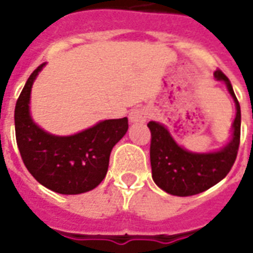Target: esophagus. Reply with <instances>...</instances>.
<instances>
[{
    "mask_svg": "<svg viewBox=\"0 0 253 253\" xmlns=\"http://www.w3.org/2000/svg\"><path fill=\"white\" fill-rule=\"evenodd\" d=\"M150 117V111L146 107H138V109H134L131 110L130 113V121L131 122H146L147 119Z\"/></svg>",
    "mask_w": 253,
    "mask_h": 253,
    "instance_id": "34e87169",
    "label": "esophagus"
}]
</instances>
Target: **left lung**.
<instances>
[{"instance_id": "8db88e82", "label": "left lung", "mask_w": 253, "mask_h": 253, "mask_svg": "<svg viewBox=\"0 0 253 253\" xmlns=\"http://www.w3.org/2000/svg\"><path fill=\"white\" fill-rule=\"evenodd\" d=\"M218 80L226 83L236 103L232 140L223 150L214 154H192L177 146L166 127L148 122L151 131L150 158L152 178L159 188L169 194L189 197L208 190L227 176L238 156L240 144V105L231 81L220 69L215 71Z\"/></svg>"}]
</instances>
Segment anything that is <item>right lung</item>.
<instances>
[{"instance_id": "1", "label": "right lung", "mask_w": 253, "mask_h": 253, "mask_svg": "<svg viewBox=\"0 0 253 253\" xmlns=\"http://www.w3.org/2000/svg\"><path fill=\"white\" fill-rule=\"evenodd\" d=\"M31 75L18 97L14 122L21 158L33 177L60 194H80L105 178L113 147L128 128V119H109L72 136L47 134L33 122L29 101L31 86L43 65Z\"/></svg>"}]
</instances>
